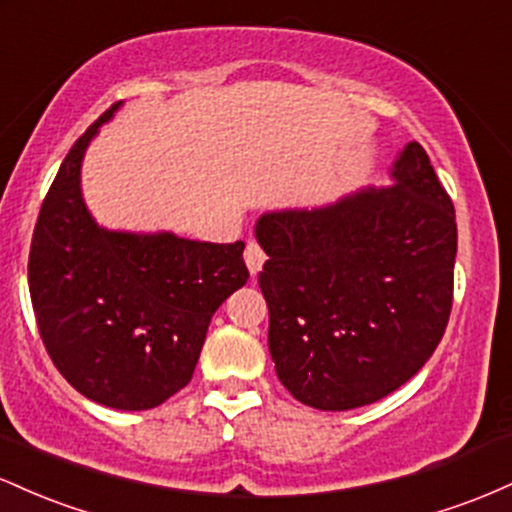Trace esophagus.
Segmentation results:
<instances>
[{"label":"esophagus","mask_w":512,"mask_h":512,"mask_svg":"<svg viewBox=\"0 0 512 512\" xmlns=\"http://www.w3.org/2000/svg\"><path fill=\"white\" fill-rule=\"evenodd\" d=\"M264 260H267V255H264V250L260 248V245L248 243V248H245V264H248L252 276H257L262 272Z\"/></svg>","instance_id":"1"}]
</instances>
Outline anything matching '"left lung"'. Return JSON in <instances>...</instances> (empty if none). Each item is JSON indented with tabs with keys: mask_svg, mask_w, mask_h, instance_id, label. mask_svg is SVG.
Here are the masks:
<instances>
[{
	"mask_svg": "<svg viewBox=\"0 0 512 512\" xmlns=\"http://www.w3.org/2000/svg\"><path fill=\"white\" fill-rule=\"evenodd\" d=\"M390 187L260 216V289L281 385L322 411L373 404L431 358L452 308L457 223L431 158L409 142Z\"/></svg>",
	"mask_w": 512,
	"mask_h": 512,
	"instance_id": "1",
	"label": "left lung"
}]
</instances>
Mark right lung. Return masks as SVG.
Segmentation results:
<instances>
[{
    "label": "right lung",
    "instance_id": "right-lung-1",
    "mask_svg": "<svg viewBox=\"0 0 512 512\" xmlns=\"http://www.w3.org/2000/svg\"><path fill=\"white\" fill-rule=\"evenodd\" d=\"M76 139L52 180L28 255V289L45 349L74 390L122 411L154 409L192 380L211 315L248 281L243 240L108 231L81 197Z\"/></svg>",
    "mask_w": 512,
    "mask_h": 512
}]
</instances>
